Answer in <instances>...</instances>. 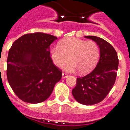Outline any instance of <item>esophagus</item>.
<instances>
[{"label":"esophagus","instance_id":"1","mask_svg":"<svg viewBox=\"0 0 130 130\" xmlns=\"http://www.w3.org/2000/svg\"><path fill=\"white\" fill-rule=\"evenodd\" d=\"M68 77V75L67 73H63V74H62V77L64 79V78H66Z\"/></svg>","mask_w":130,"mask_h":130}]
</instances>
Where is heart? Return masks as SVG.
Masks as SVG:
<instances>
[{"label":"heart","instance_id":"obj_1","mask_svg":"<svg viewBox=\"0 0 130 130\" xmlns=\"http://www.w3.org/2000/svg\"><path fill=\"white\" fill-rule=\"evenodd\" d=\"M100 50L93 41H85L77 38L70 37L59 43V47H53L51 58L57 67H65L69 72L79 71L80 73H87L92 70L100 59Z\"/></svg>","mask_w":130,"mask_h":130}]
</instances>
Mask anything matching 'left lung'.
<instances>
[{"instance_id": "8db88e82", "label": "left lung", "mask_w": 130, "mask_h": 130, "mask_svg": "<svg viewBox=\"0 0 130 130\" xmlns=\"http://www.w3.org/2000/svg\"><path fill=\"white\" fill-rule=\"evenodd\" d=\"M85 37L95 41L100 49L98 65L89 74L77 79L72 94L79 103L94 105L107 95L116 79L119 60L114 48L108 42L96 36Z\"/></svg>"}]
</instances>
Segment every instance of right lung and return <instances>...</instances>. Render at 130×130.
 I'll list each match as a JSON object with an SVG mask.
<instances>
[{
  "mask_svg": "<svg viewBox=\"0 0 130 130\" xmlns=\"http://www.w3.org/2000/svg\"><path fill=\"white\" fill-rule=\"evenodd\" d=\"M57 39L43 32L28 33L16 40L8 51L7 76L18 98L30 103L51 95L62 71L53 64L49 45Z\"/></svg>",
  "mask_w": 130,
  "mask_h": 130,
  "instance_id": "add662e5",
  "label": "right lung"
}]
</instances>
